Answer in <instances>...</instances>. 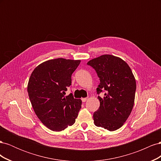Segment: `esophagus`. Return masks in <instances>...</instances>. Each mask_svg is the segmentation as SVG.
Listing matches in <instances>:
<instances>
[{"label":"esophagus","mask_w":161,"mask_h":161,"mask_svg":"<svg viewBox=\"0 0 161 161\" xmlns=\"http://www.w3.org/2000/svg\"><path fill=\"white\" fill-rule=\"evenodd\" d=\"M87 100H88V97H86V98H82V102H86Z\"/></svg>","instance_id":"34e87169"}]
</instances>
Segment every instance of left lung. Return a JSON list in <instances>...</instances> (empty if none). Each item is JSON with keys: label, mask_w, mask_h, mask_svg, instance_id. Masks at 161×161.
I'll use <instances>...</instances> for the list:
<instances>
[{"label": "left lung", "mask_w": 161, "mask_h": 161, "mask_svg": "<svg viewBox=\"0 0 161 161\" xmlns=\"http://www.w3.org/2000/svg\"><path fill=\"white\" fill-rule=\"evenodd\" d=\"M99 78L97 88L99 108L94 112V124L109 131L121 128L132 110L136 84L128 64L121 58L103 55L87 62Z\"/></svg>", "instance_id": "1"}]
</instances>
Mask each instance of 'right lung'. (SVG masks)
<instances>
[{
    "mask_svg": "<svg viewBox=\"0 0 161 161\" xmlns=\"http://www.w3.org/2000/svg\"><path fill=\"white\" fill-rule=\"evenodd\" d=\"M80 62L64 58L50 60L31 73L27 85L30 100L38 118L51 130H64L75 122L82 101L72 93L65 97V91Z\"/></svg>",
    "mask_w": 161,
    "mask_h": 161,
    "instance_id": "obj_1",
    "label": "right lung"
}]
</instances>
